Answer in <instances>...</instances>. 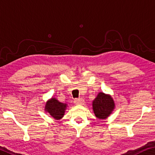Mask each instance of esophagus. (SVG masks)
<instances>
[{
	"instance_id": "34e87169",
	"label": "esophagus",
	"mask_w": 155,
	"mask_h": 155,
	"mask_svg": "<svg viewBox=\"0 0 155 155\" xmlns=\"http://www.w3.org/2000/svg\"><path fill=\"white\" fill-rule=\"evenodd\" d=\"M74 103L76 104H83L84 103V100L82 98L76 99V100H74Z\"/></svg>"
}]
</instances>
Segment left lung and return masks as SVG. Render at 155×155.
I'll return each mask as SVG.
<instances>
[{"instance_id": "left-lung-1", "label": "left lung", "mask_w": 155, "mask_h": 155, "mask_svg": "<svg viewBox=\"0 0 155 155\" xmlns=\"http://www.w3.org/2000/svg\"><path fill=\"white\" fill-rule=\"evenodd\" d=\"M114 108V102L110 95L100 93L93 102V109L96 117L106 119Z\"/></svg>"}]
</instances>
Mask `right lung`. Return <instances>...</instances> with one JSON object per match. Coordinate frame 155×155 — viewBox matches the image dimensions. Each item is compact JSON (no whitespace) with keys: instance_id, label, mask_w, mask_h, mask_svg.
<instances>
[{"instance_id":"obj_1","label":"right lung","mask_w":155,"mask_h":155,"mask_svg":"<svg viewBox=\"0 0 155 155\" xmlns=\"http://www.w3.org/2000/svg\"><path fill=\"white\" fill-rule=\"evenodd\" d=\"M67 104L59 102L55 98H51L46 102L45 110L49 113L54 119H60L64 116V110Z\"/></svg>"}]
</instances>
